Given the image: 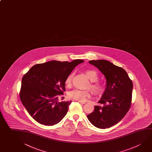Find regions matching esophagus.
<instances>
[{"mask_svg":"<svg viewBox=\"0 0 152 152\" xmlns=\"http://www.w3.org/2000/svg\"><path fill=\"white\" fill-rule=\"evenodd\" d=\"M77 101H78V102L80 103V104H85V103H86L85 101H80V100H77Z\"/></svg>","mask_w":152,"mask_h":152,"instance_id":"34e87169","label":"esophagus"}]
</instances>
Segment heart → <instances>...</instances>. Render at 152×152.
Masks as SVG:
<instances>
[{
	"mask_svg": "<svg viewBox=\"0 0 152 152\" xmlns=\"http://www.w3.org/2000/svg\"><path fill=\"white\" fill-rule=\"evenodd\" d=\"M85 74L91 83L90 84V87L96 94H101L104 92V86L100 83L97 82L98 80L99 76L95 70H86L85 72ZM73 74H70L67 76L65 80V84L69 87L72 84ZM90 91L81 90L78 88H74L70 91L67 94L68 97L70 99H75L80 101H84L86 98L90 96Z\"/></svg>",
	"mask_w": 152,
	"mask_h": 152,
	"instance_id": "obj_1",
	"label": "heart"
}]
</instances>
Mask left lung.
Returning <instances> with one entry per match:
<instances>
[{
    "mask_svg": "<svg viewBox=\"0 0 152 152\" xmlns=\"http://www.w3.org/2000/svg\"><path fill=\"white\" fill-rule=\"evenodd\" d=\"M89 63L98 68L105 76L106 86L94 111L87 115L94 126L100 129L109 128L117 124L130 108L133 84L127 72L105 60H91Z\"/></svg>",
    "mask_w": 152,
    "mask_h": 152,
    "instance_id": "8db88e82",
    "label": "left lung"
}]
</instances>
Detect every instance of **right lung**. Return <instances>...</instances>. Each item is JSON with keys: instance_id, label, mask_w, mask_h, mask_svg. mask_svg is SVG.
Masks as SVG:
<instances>
[{"instance_id": "1", "label": "right lung", "mask_w": 152, "mask_h": 152, "mask_svg": "<svg viewBox=\"0 0 152 152\" xmlns=\"http://www.w3.org/2000/svg\"><path fill=\"white\" fill-rule=\"evenodd\" d=\"M84 61L79 59L70 62L52 60L35 64L23 76L20 98L35 121L51 126L60 122L67 114L72 101L59 102V97L66 90L67 76Z\"/></svg>"}]
</instances>
